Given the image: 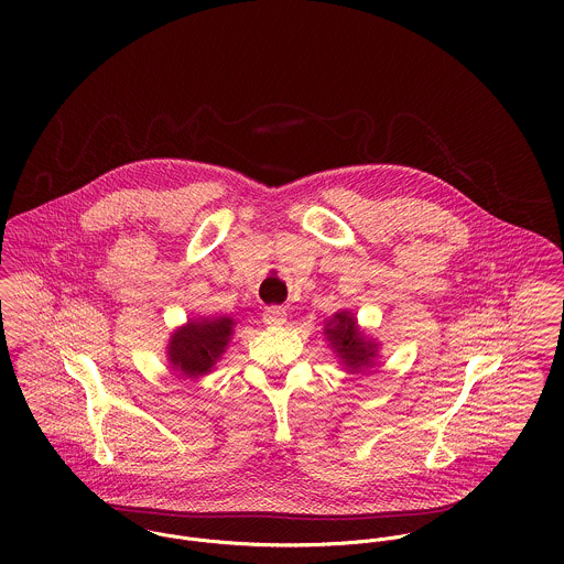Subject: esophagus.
Masks as SVG:
<instances>
[{
	"mask_svg": "<svg viewBox=\"0 0 564 564\" xmlns=\"http://www.w3.org/2000/svg\"><path fill=\"white\" fill-rule=\"evenodd\" d=\"M262 322L271 327H278V325H284L286 323V311L282 306H269L264 308L262 313Z\"/></svg>",
	"mask_w": 564,
	"mask_h": 564,
	"instance_id": "1",
	"label": "esophagus"
}]
</instances>
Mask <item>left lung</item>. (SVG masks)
Instances as JSON below:
<instances>
[{"label": "left lung", "instance_id": "1", "mask_svg": "<svg viewBox=\"0 0 564 564\" xmlns=\"http://www.w3.org/2000/svg\"><path fill=\"white\" fill-rule=\"evenodd\" d=\"M327 340L336 349V354L343 358V362L358 371L362 367L371 365V358L376 356V345L371 340H365L356 327V319L347 313L334 315V319L325 325Z\"/></svg>", "mask_w": 564, "mask_h": 564}]
</instances>
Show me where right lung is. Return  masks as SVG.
I'll list each match as a JSON object with an SVG mask.
<instances>
[{
    "mask_svg": "<svg viewBox=\"0 0 564 564\" xmlns=\"http://www.w3.org/2000/svg\"><path fill=\"white\" fill-rule=\"evenodd\" d=\"M232 319H204L191 322L177 329L169 343V360L186 378L204 376L226 351V345L232 334Z\"/></svg>",
    "mask_w": 564,
    "mask_h": 564,
    "instance_id": "right-lung-1",
    "label": "right lung"
}]
</instances>
